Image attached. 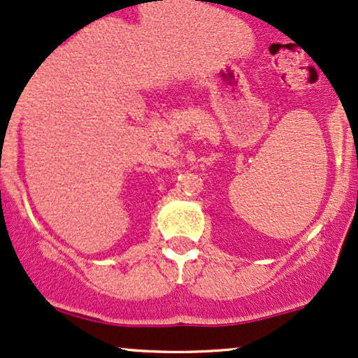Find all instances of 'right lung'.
Listing matches in <instances>:
<instances>
[{
  "label": "right lung",
  "instance_id": "right-lung-1",
  "mask_svg": "<svg viewBox=\"0 0 358 358\" xmlns=\"http://www.w3.org/2000/svg\"><path fill=\"white\" fill-rule=\"evenodd\" d=\"M162 1H163V0H162Z\"/></svg>",
  "mask_w": 358,
  "mask_h": 358
}]
</instances>
